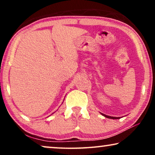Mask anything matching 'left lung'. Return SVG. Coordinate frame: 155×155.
<instances>
[{"mask_svg":"<svg viewBox=\"0 0 155 155\" xmlns=\"http://www.w3.org/2000/svg\"><path fill=\"white\" fill-rule=\"evenodd\" d=\"M101 115L104 116L106 118H111V119H119L120 117H114V116H107V115H105V114H104L102 113H100Z\"/></svg>","mask_w":155,"mask_h":155,"instance_id":"1","label":"left lung"}]
</instances>
